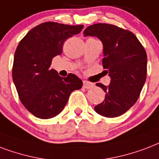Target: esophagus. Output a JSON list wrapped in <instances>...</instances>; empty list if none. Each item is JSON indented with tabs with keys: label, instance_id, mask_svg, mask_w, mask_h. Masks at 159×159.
<instances>
[{
	"label": "esophagus",
	"instance_id": "34e87169",
	"mask_svg": "<svg viewBox=\"0 0 159 159\" xmlns=\"http://www.w3.org/2000/svg\"><path fill=\"white\" fill-rule=\"evenodd\" d=\"M83 87L84 89H89L93 88V84L92 83H90V82H89V81L84 80L83 82Z\"/></svg>",
	"mask_w": 159,
	"mask_h": 159
}]
</instances>
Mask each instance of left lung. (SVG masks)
<instances>
[{
  "label": "left lung",
  "instance_id": "obj_1",
  "mask_svg": "<svg viewBox=\"0 0 159 159\" xmlns=\"http://www.w3.org/2000/svg\"><path fill=\"white\" fill-rule=\"evenodd\" d=\"M84 36H96L104 45L102 65L111 78L104 89L105 99L94 107L95 111L108 118L127 112L139 99L147 76V54L133 32L114 25L98 23L84 31Z\"/></svg>",
  "mask_w": 159,
  "mask_h": 159
}]
</instances>
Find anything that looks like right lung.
Segmentation results:
<instances>
[{
	"label": "right lung",
	"mask_w": 159,
	"mask_h": 159,
	"mask_svg": "<svg viewBox=\"0 0 159 159\" xmlns=\"http://www.w3.org/2000/svg\"><path fill=\"white\" fill-rule=\"evenodd\" d=\"M83 28V25L45 22L30 30L20 41L12 78L20 100L35 117L46 119L56 116L66 105L71 92L83 85L75 75L62 78L50 69L53 58L62 53L65 41Z\"/></svg>",
	"instance_id": "obj_1"
}]
</instances>
